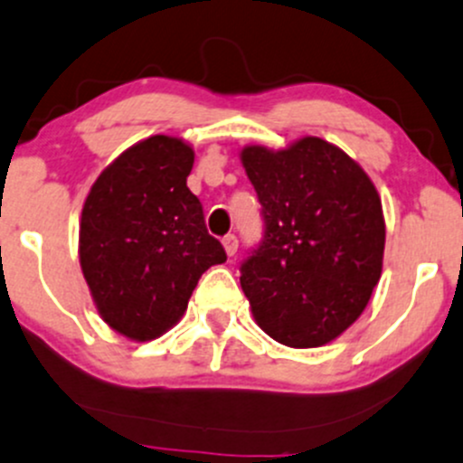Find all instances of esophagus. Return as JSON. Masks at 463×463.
<instances>
[{
	"label": "esophagus",
	"mask_w": 463,
	"mask_h": 463,
	"mask_svg": "<svg viewBox=\"0 0 463 463\" xmlns=\"http://www.w3.org/2000/svg\"><path fill=\"white\" fill-rule=\"evenodd\" d=\"M222 247H225L227 256H233V253L238 251V238L233 236V233H227V236L222 238Z\"/></svg>",
	"instance_id": "34e87169"
}]
</instances>
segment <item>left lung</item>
Instances as JSON below:
<instances>
[{
    "instance_id": "8db88e82",
    "label": "left lung",
    "mask_w": 463,
    "mask_h": 463,
    "mask_svg": "<svg viewBox=\"0 0 463 463\" xmlns=\"http://www.w3.org/2000/svg\"><path fill=\"white\" fill-rule=\"evenodd\" d=\"M241 156L262 207V238L241 262L253 316L280 345H326L360 317L380 280V196L351 156L317 137Z\"/></svg>"
}]
</instances>
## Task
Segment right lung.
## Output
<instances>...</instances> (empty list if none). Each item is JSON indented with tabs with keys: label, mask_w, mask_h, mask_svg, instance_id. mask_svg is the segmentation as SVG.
<instances>
[{
	"label": "right lung",
	"mask_w": 463,
	"mask_h": 463,
	"mask_svg": "<svg viewBox=\"0 0 463 463\" xmlns=\"http://www.w3.org/2000/svg\"><path fill=\"white\" fill-rule=\"evenodd\" d=\"M192 165L190 146L156 134L108 165L83 205V278L103 320L132 340L176 325L203 273L227 260L187 187Z\"/></svg>",
	"instance_id": "obj_1"
}]
</instances>
